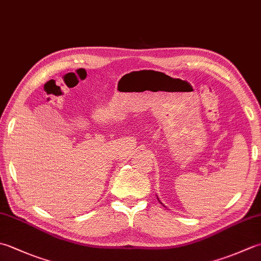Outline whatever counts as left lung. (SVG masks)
I'll return each mask as SVG.
<instances>
[{"mask_svg":"<svg viewBox=\"0 0 261 261\" xmlns=\"http://www.w3.org/2000/svg\"><path fill=\"white\" fill-rule=\"evenodd\" d=\"M157 198H158V197H157ZM158 201H159V199H158ZM159 202H160V201H159ZM160 203H162V202H160ZM162 204H163V203H162Z\"/></svg>","mask_w":261,"mask_h":261,"instance_id":"1","label":"left lung"}]
</instances>
